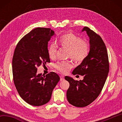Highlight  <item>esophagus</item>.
<instances>
[{"mask_svg": "<svg viewBox=\"0 0 122 122\" xmlns=\"http://www.w3.org/2000/svg\"><path fill=\"white\" fill-rule=\"evenodd\" d=\"M60 81H61L64 80V76L63 75H60Z\"/></svg>", "mask_w": 122, "mask_h": 122, "instance_id": "esophagus-1", "label": "esophagus"}]
</instances>
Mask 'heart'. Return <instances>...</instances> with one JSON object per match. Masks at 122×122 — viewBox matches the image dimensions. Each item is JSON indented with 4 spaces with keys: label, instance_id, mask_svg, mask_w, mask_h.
I'll return each instance as SVG.
<instances>
[{
    "label": "heart",
    "instance_id": "1",
    "mask_svg": "<svg viewBox=\"0 0 122 122\" xmlns=\"http://www.w3.org/2000/svg\"><path fill=\"white\" fill-rule=\"evenodd\" d=\"M58 42L62 47L68 49L67 57H71L77 62L83 61L89 53L90 48L88 43L73 33H67L62 36L59 38ZM56 52V45L54 44L49 45L48 47L49 58L54 59ZM55 67L62 73H67L72 67V65L69 61H63L56 64Z\"/></svg>",
    "mask_w": 122,
    "mask_h": 122
}]
</instances>
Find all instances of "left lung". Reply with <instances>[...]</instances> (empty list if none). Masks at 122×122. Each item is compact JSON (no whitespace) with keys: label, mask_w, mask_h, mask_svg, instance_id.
I'll list each match as a JSON object with an SVG mask.
<instances>
[{"label":"left lung","mask_w":122,"mask_h":122,"mask_svg":"<svg viewBox=\"0 0 122 122\" xmlns=\"http://www.w3.org/2000/svg\"><path fill=\"white\" fill-rule=\"evenodd\" d=\"M82 31H86L89 37V53L72 74L83 76V80L77 81L67 76L65 77L69 83L67 100L79 108L88 106L97 98L109 71L108 52L102 39L88 27H84Z\"/></svg>","instance_id":"obj_1"}]
</instances>
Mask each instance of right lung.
I'll return each mask as SVG.
<instances>
[{
    "label": "right lung",
    "mask_w": 122,
    "mask_h": 122,
    "mask_svg": "<svg viewBox=\"0 0 122 122\" xmlns=\"http://www.w3.org/2000/svg\"><path fill=\"white\" fill-rule=\"evenodd\" d=\"M54 34L51 28H35L19 41L14 51L12 59L14 85L20 97L32 106L48 103L60 80L54 72L46 75L37 74V68L50 62L48 43Z\"/></svg>",
    "instance_id": "add662e5"
}]
</instances>
